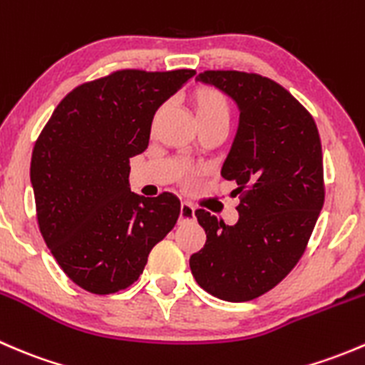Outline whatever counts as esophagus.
Returning <instances> with one entry per match:
<instances>
[{"instance_id":"obj_1","label":"esophagus","mask_w":365,"mask_h":365,"mask_svg":"<svg viewBox=\"0 0 365 365\" xmlns=\"http://www.w3.org/2000/svg\"><path fill=\"white\" fill-rule=\"evenodd\" d=\"M194 206L189 203V201H182L180 205V222H189V220H194Z\"/></svg>"}]
</instances>
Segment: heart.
<instances>
[{
    "label": "heart",
    "mask_w": 365,
    "mask_h": 365,
    "mask_svg": "<svg viewBox=\"0 0 365 365\" xmlns=\"http://www.w3.org/2000/svg\"><path fill=\"white\" fill-rule=\"evenodd\" d=\"M192 106L201 125L213 120H230V104H227V98L217 88H196L192 93Z\"/></svg>",
    "instance_id": "b5f03b06"
}]
</instances>
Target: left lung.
Returning <instances> with one entry per match:
<instances>
[{
  "label": "left lung",
  "instance_id": "1",
  "mask_svg": "<svg viewBox=\"0 0 365 365\" xmlns=\"http://www.w3.org/2000/svg\"><path fill=\"white\" fill-rule=\"evenodd\" d=\"M230 95L240 123L220 175L237 182L238 222L196 210L206 244L190 270L210 295L247 302L279 284L304 254L325 201L318 127L288 90L259 73L205 70Z\"/></svg>",
  "mask_w": 365,
  "mask_h": 365
}]
</instances>
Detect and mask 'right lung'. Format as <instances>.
Here are the masks:
<instances>
[{
  "mask_svg": "<svg viewBox=\"0 0 365 365\" xmlns=\"http://www.w3.org/2000/svg\"><path fill=\"white\" fill-rule=\"evenodd\" d=\"M194 70L125 68L79 84L58 104L31 155L43 242L79 288L109 295L139 279L152 249L175 227L171 192H130L128 162L148 148L153 114Z\"/></svg>",
  "mask_w": 365,
  "mask_h": 365,
  "instance_id": "obj_1",
  "label": "right lung"
}]
</instances>
